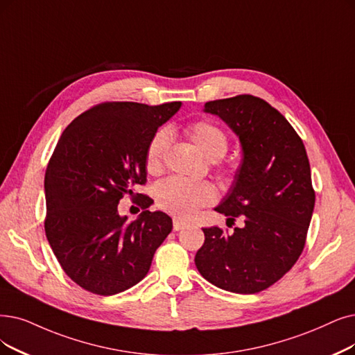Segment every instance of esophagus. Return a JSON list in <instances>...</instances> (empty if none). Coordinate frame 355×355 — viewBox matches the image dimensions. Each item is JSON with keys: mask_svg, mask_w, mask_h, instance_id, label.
<instances>
[{"mask_svg": "<svg viewBox=\"0 0 355 355\" xmlns=\"http://www.w3.org/2000/svg\"><path fill=\"white\" fill-rule=\"evenodd\" d=\"M187 225H188L187 221H183V220H180V218H173V230H175V232L182 230L183 227H187Z\"/></svg>", "mask_w": 355, "mask_h": 355, "instance_id": "1", "label": "esophagus"}]
</instances>
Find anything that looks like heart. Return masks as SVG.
Returning <instances> with one entry per match:
<instances>
[{"instance_id": "b5f03b06", "label": "heart", "mask_w": 355, "mask_h": 355, "mask_svg": "<svg viewBox=\"0 0 355 355\" xmlns=\"http://www.w3.org/2000/svg\"><path fill=\"white\" fill-rule=\"evenodd\" d=\"M188 135L211 160H218L229 150V138L225 132L209 121H196L187 128ZM168 132L155 131L146 148V170L157 175L163 168V159L168 147ZM157 207L179 218H189L198 209L217 200V191L209 182H196L172 176L157 183L154 189Z\"/></svg>"}]
</instances>
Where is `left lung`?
I'll return each instance as SVG.
<instances>
[{
    "label": "left lung",
    "mask_w": 355,
    "mask_h": 355,
    "mask_svg": "<svg viewBox=\"0 0 355 355\" xmlns=\"http://www.w3.org/2000/svg\"><path fill=\"white\" fill-rule=\"evenodd\" d=\"M239 135L243 148L230 192L216 208L242 227L202 229L195 254L200 274L218 288L254 294L271 287L304 249L315 208L310 164L302 138L266 101L239 94L205 103Z\"/></svg>",
    "instance_id": "8db88e82"
}]
</instances>
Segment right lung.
Segmentation results:
<instances>
[{
  "mask_svg": "<svg viewBox=\"0 0 355 355\" xmlns=\"http://www.w3.org/2000/svg\"><path fill=\"white\" fill-rule=\"evenodd\" d=\"M180 102L148 106L103 102L71 122L45 175V233L64 272L97 295L125 291L143 279L155 250L172 232V218L144 211L132 223L121 217L125 195L141 209L153 202L146 185V148Z\"/></svg>",
  "mask_w": 355,
  "mask_h": 355,
  "instance_id": "add662e5",
  "label": "right lung"
}]
</instances>
